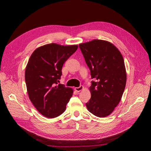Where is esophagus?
I'll return each instance as SVG.
<instances>
[{
	"label": "esophagus",
	"instance_id": "1",
	"mask_svg": "<svg viewBox=\"0 0 151 151\" xmlns=\"http://www.w3.org/2000/svg\"><path fill=\"white\" fill-rule=\"evenodd\" d=\"M83 89H84V86H80L79 87H77V88H75V91H77V92H80L81 91L83 90Z\"/></svg>",
	"mask_w": 151,
	"mask_h": 151
}]
</instances>
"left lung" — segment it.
<instances>
[{
  "label": "left lung",
  "instance_id": "left-lung-1",
  "mask_svg": "<svg viewBox=\"0 0 151 151\" xmlns=\"http://www.w3.org/2000/svg\"><path fill=\"white\" fill-rule=\"evenodd\" d=\"M79 47L91 72V97L86 107L99 117L111 114L120 102L126 86L127 74L122 54L113 44L94 40Z\"/></svg>",
  "mask_w": 151,
  "mask_h": 151
}]
</instances>
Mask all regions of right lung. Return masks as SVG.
I'll return each instance as SVG.
<instances>
[{
  "label": "right lung",
  "instance_id": "right-lung-1",
  "mask_svg": "<svg viewBox=\"0 0 151 151\" xmlns=\"http://www.w3.org/2000/svg\"><path fill=\"white\" fill-rule=\"evenodd\" d=\"M78 45L47 44L34 51L25 70V82L32 103L45 117L54 118L65 111L73 91L58 82L63 63Z\"/></svg>",
  "mask_w": 151,
  "mask_h": 151
}]
</instances>
